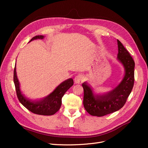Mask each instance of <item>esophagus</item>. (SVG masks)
<instances>
[{"label": "esophagus", "instance_id": "34e87169", "mask_svg": "<svg viewBox=\"0 0 148 148\" xmlns=\"http://www.w3.org/2000/svg\"><path fill=\"white\" fill-rule=\"evenodd\" d=\"M83 81V78L82 75H77L76 76L74 79V82L76 84H81Z\"/></svg>", "mask_w": 148, "mask_h": 148}]
</instances>
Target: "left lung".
Masks as SVG:
<instances>
[{
  "label": "left lung",
  "mask_w": 148,
  "mask_h": 148,
  "mask_svg": "<svg viewBox=\"0 0 148 148\" xmlns=\"http://www.w3.org/2000/svg\"><path fill=\"white\" fill-rule=\"evenodd\" d=\"M117 60L122 64L125 74L121 82L109 92L95 94L86 82L82 84L84 90L83 105L88 112L102 117L120 110L125 105L133 87L135 62L126 49L117 39Z\"/></svg>",
  "instance_id": "obj_1"
}]
</instances>
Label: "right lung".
I'll return each mask as SVG.
<instances>
[{"label": "right lung", "mask_w": 148, "mask_h": 148, "mask_svg": "<svg viewBox=\"0 0 148 148\" xmlns=\"http://www.w3.org/2000/svg\"><path fill=\"white\" fill-rule=\"evenodd\" d=\"M44 38V36H36L30 40L29 42L36 39H42ZM13 82L18 99L21 104L31 112L42 115H52L56 114L60 108L62 97L66 91L73 84V79L69 78L61 83L47 96L39 99L33 100L26 97L21 91L20 82L17 78L16 72V65L13 73Z\"/></svg>", "instance_id": "obj_1"}]
</instances>
